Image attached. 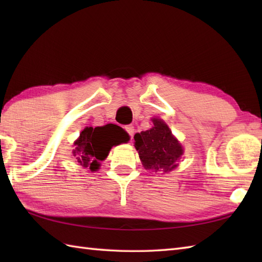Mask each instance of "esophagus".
Returning a JSON list of instances; mask_svg holds the SVG:
<instances>
[{"mask_svg":"<svg viewBox=\"0 0 262 262\" xmlns=\"http://www.w3.org/2000/svg\"><path fill=\"white\" fill-rule=\"evenodd\" d=\"M125 130L128 133V135L130 136V138H133V135H134V127L132 125H128L125 127Z\"/></svg>","mask_w":262,"mask_h":262,"instance_id":"34e87169","label":"esophagus"}]
</instances>
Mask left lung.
Instances as JSON below:
<instances>
[{
  "mask_svg": "<svg viewBox=\"0 0 262 262\" xmlns=\"http://www.w3.org/2000/svg\"><path fill=\"white\" fill-rule=\"evenodd\" d=\"M154 126L146 132L137 133L134 136L135 147L147 170H173L176 162L183 154L182 146L172 135L163 120L153 118Z\"/></svg>",
  "mask_w": 262,
  "mask_h": 262,
  "instance_id": "8db88e82",
  "label": "left lung"
}]
</instances>
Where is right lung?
I'll return each mask as SVG.
<instances>
[{
    "instance_id": "1",
    "label": "right lung",
    "mask_w": 262,
    "mask_h": 262,
    "mask_svg": "<svg viewBox=\"0 0 262 262\" xmlns=\"http://www.w3.org/2000/svg\"><path fill=\"white\" fill-rule=\"evenodd\" d=\"M129 141V136L121 127L108 124L102 127H86L74 143L73 155L82 166L96 171L100 161L104 160L114 145Z\"/></svg>"
}]
</instances>
